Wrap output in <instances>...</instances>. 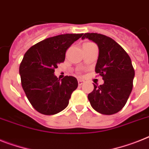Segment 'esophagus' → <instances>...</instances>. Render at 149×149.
I'll use <instances>...</instances> for the list:
<instances>
[{
    "mask_svg": "<svg viewBox=\"0 0 149 149\" xmlns=\"http://www.w3.org/2000/svg\"><path fill=\"white\" fill-rule=\"evenodd\" d=\"M84 80H82V79H78V84L79 86H82L83 83H84Z\"/></svg>",
    "mask_w": 149,
    "mask_h": 149,
    "instance_id": "esophagus-1",
    "label": "esophagus"
}]
</instances>
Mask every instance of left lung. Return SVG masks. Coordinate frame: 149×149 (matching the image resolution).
<instances>
[{"mask_svg": "<svg viewBox=\"0 0 149 149\" xmlns=\"http://www.w3.org/2000/svg\"><path fill=\"white\" fill-rule=\"evenodd\" d=\"M98 45V57L95 72L102 77L104 83L88 94L90 104L97 112L111 115L120 111L127 103L132 89L134 69L128 54L114 40L98 33H85Z\"/></svg>", "mask_w": 149, "mask_h": 149, "instance_id": "obj_1", "label": "left lung"}]
</instances>
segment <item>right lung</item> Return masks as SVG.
Returning <instances> with one entry per match:
<instances>
[{
    "label": "right lung",
    "instance_id": "right-lung-1",
    "mask_svg": "<svg viewBox=\"0 0 149 149\" xmlns=\"http://www.w3.org/2000/svg\"><path fill=\"white\" fill-rule=\"evenodd\" d=\"M83 34H64L46 38L31 47L19 66L22 88L39 113L53 115L67 107L71 94L78 87L75 77L58 79L57 64L63 62L68 47Z\"/></svg>",
    "mask_w": 149,
    "mask_h": 149
}]
</instances>
